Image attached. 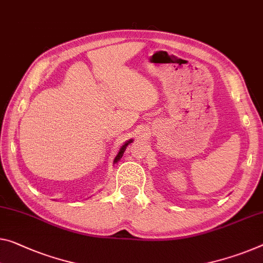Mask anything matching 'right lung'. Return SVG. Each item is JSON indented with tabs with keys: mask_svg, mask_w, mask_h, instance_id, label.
I'll list each match as a JSON object with an SVG mask.
<instances>
[{
	"mask_svg": "<svg viewBox=\"0 0 263 263\" xmlns=\"http://www.w3.org/2000/svg\"><path fill=\"white\" fill-rule=\"evenodd\" d=\"M132 142H133V139L128 140V141H126V142H124V144L122 145V147L120 148V151H119V153H118V155H116V156H115V159H114V164H115V163H118L119 161L121 160V157L123 156L124 152H126V148H127V145H128V144H130Z\"/></svg>",
	"mask_w": 263,
	"mask_h": 263,
	"instance_id": "1",
	"label": "right lung"
}]
</instances>
